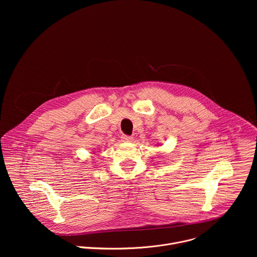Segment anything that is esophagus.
I'll list each match as a JSON object with an SVG mask.
<instances>
[{"instance_id": "1", "label": "esophagus", "mask_w": 257, "mask_h": 257, "mask_svg": "<svg viewBox=\"0 0 257 257\" xmlns=\"http://www.w3.org/2000/svg\"><path fill=\"white\" fill-rule=\"evenodd\" d=\"M121 138H122V140L124 141V142H131L132 141V137L131 136H129V135H125V134H123L122 136H121Z\"/></svg>"}]
</instances>
